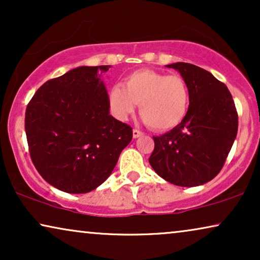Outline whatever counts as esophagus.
I'll use <instances>...</instances> for the list:
<instances>
[{"label":"esophagus","instance_id":"obj_1","mask_svg":"<svg viewBox=\"0 0 260 260\" xmlns=\"http://www.w3.org/2000/svg\"><path fill=\"white\" fill-rule=\"evenodd\" d=\"M142 135H143V134H142L140 130H136V129H134V130H133V136H134V138H138V137H141Z\"/></svg>","mask_w":260,"mask_h":260}]
</instances>
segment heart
I'll list each match as a JSON object with an SVG mask.
<instances>
[{
    "mask_svg": "<svg viewBox=\"0 0 260 260\" xmlns=\"http://www.w3.org/2000/svg\"><path fill=\"white\" fill-rule=\"evenodd\" d=\"M140 104L144 122L154 130L174 129L189 109V88L181 76L141 69L124 78L123 85L110 88L109 106L112 115L126 120Z\"/></svg>",
    "mask_w": 260,
    "mask_h": 260,
    "instance_id": "heart-1",
    "label": "heart"
}]
</instances>
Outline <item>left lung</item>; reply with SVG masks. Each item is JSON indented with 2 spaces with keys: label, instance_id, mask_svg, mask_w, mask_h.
<instances>
[{
  "label": "left lung",
  "instance_id": "left-lung-1",
  "mask_svg": "<svg viewBox=\"0 0 260 260\" xmlns=\"http://www.w3.org/2000/svg\"><path fill=\"white\" fill-rule=\"evenodd\" d=\"M189 88V109L176 127L155 136L149 163L162 179L181 187L201 186L218 175L238 133V113L225 84L201 67L167 65Z\"/></svg>",
  "mask_w": 260,
  "mask_h": 260
}]
</instances>
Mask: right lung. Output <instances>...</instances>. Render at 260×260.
Returning <instances> with one entry per match:
<instances>
[{"instance_id": "obj_1", "label": "right lung", "mask_w": 260, "mask_h": 260, "mask_svg": "<svg viewBox=\"0 0 260 260\" xmlns=\"http://www.w3.org/2000/svg\"><path fill=\"white\" fill-rule=\"evenodd\" d=\"M106 66H80L51 79L27 105L26 129L35 168L71 194L93 190L111 175L133 129L110 115L102 74Z\"/></svg>"}]
</instances>
